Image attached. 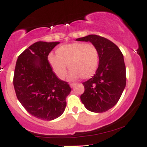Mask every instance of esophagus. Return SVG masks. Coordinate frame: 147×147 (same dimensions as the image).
<instances>
[{
  "label": "esophagus",
  "instance_id": "1",
  "mask_svg": "<svg viewBox=\"0 0 147 147\" xmlns=\"http://www.w3.org/2000/svg\"><path fill=\"white\" fill-rule=\"evenodd\" d=\"M76 85L75 83H70V86L71 88H73Z\"/></svg>",
  "mask_w": 147,
  "mask_h": 147
}]
</instances>
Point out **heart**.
Returning a JSON list of instances; mask_svg holds the SVG:
<instances>
[{"label":"heart","mask_w":147,"mask_h":147,"mask_svg":"<svg viewBox=\"0 0 147 147\" xmlns=\"http://www.w3.org/2000/svg\"><path fill=\"white\" fill-rule=\"evenodd\" d=\"M57 55H50L48 59L54 72L60 79L65 77L67 65L70 77L88 79L97 71L99 65V52L94 45L85 43H72L63 45L57 50Z\"/></svg>","instance_id":"1"}]
</instances>
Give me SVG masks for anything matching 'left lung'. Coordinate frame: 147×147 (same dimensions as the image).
Segmentation results:
<instances>
[{"label": "left lung", "instance_id": "obj_1", "mask_svg": "<svg viewBox=\"0 0 147 147\" xmlns=\"http://www.w3.org/2000/svg\"><path fill=\"white\" fill-rule=\"evenodd\" d=\"M89 41L99 52V65L92 78L83 82L84 92L81 100L88 111L106 112L117 104L126 86V67L124 56L110 40L95 34L79 38Z\"/></svg>", "mask_w": 147, "mask_h": 147}]
</instances>
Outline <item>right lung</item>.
I'll return each mask as SVG.
<instances>
[{
  "label": "right lung",
  "mask_w": 147,
  "mask_h": 147,
  "mask_svg": "<svg viewBox=\"0 0 147 147\" xmlns=\"http://www.w3.org/2000/svg\"><path fill=\"white\" fill-rule=\"evenodd\" d=\"M59 42L38 41L18 57L14 87L16 97L30 115L43 120H52L63 114L71 88L57 78L48 60Z\"/></svg>",
  "instance_id": "right-lung-1"
}]
</instances>
